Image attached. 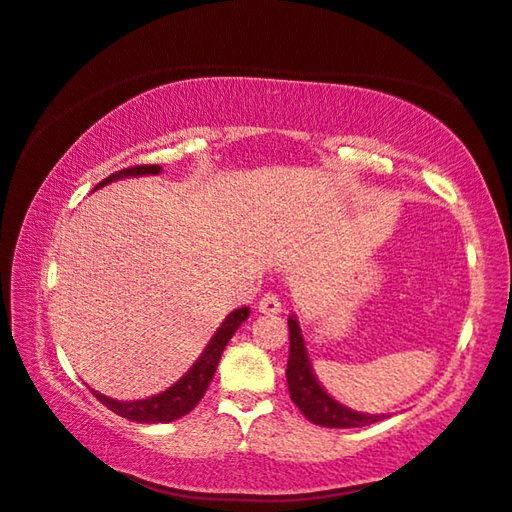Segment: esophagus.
<instances>
[{
  "instance_id": "esophagus-1",
  "label": "esophagus",
  "mask_w": 512,
  "mask_h": 512,
  "mask_svg": "<svg viewBox=\"0 0 512 512\" xmlns=\"http://www.w3.org/2000/svg\"><path fill=\"white\" fill-rule=\"evenodd\" d=\"M257 310L262 314H279L281 312V301L275 295H264L262 301L257 303Z\"/></svg>"
}]
</instances>
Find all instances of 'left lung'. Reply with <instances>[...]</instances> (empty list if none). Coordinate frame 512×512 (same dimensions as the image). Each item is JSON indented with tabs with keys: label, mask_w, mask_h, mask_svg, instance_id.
I'll use <instances>...</instances> for the list:
<instances>
[{
	"label": "left lung",
	"mask_w": 512,
	"mask_h": 512,
	"mask_svg": "<svg viewBox=\"0 0 512 512\" xmlns=\"http://www.w3.org/2000/svg\"><path fill=\"white\" fill-rule=\"evenodd\" d=\"M288 330H290V356H288V367H286V380H288L290 398L301 409L303 416L314 424L332 427V429L367 427V424L387 418V413L354 411L350 407L341 405L339 400H334L319 383L317 374H314L310 356L306 350V341H303V334L295 314L288 317Z\"/></svg>",
	"instance_id": "obj_1"
}]
</instances>
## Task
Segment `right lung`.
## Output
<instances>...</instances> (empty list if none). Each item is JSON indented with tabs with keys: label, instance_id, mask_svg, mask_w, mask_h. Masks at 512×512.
Segmentation results:
<instances>
[{
	"label": "right lung",
	"instance_id": "add662e5",
	"mask_svg": "<svg viewBox=\"0 0 512 512\" xmlns=\"http://www.w3.org/2000/svg\"><path fill=\"white\" fill-rule=\"evenodd\" d=\"M160 171H162L160 165L129 167V169L112 173L110 178H105L103 182L96 184L94 191L105 187V184L123 180V178L158 176ZM248 314H250L248 308H237L228 314L220 328H217V332L211 336V341L206 343L204 352L198 356V361L189 367V372L182 378H178L169 389L160 391V394L143 398V400H116L110 396H103L101 391H94V389L92 394L99 398L107 409H112L114 413H118V416H123L132 422L156 424V422H173L182 416H187V413L193 411L195 405L202 400L206 389H209L226 343L233 339V334L237 332L239 325L248 319Z\"/></svg>",
	"mask_w": 512,
	"mask_h": 512
}]
</instances>
